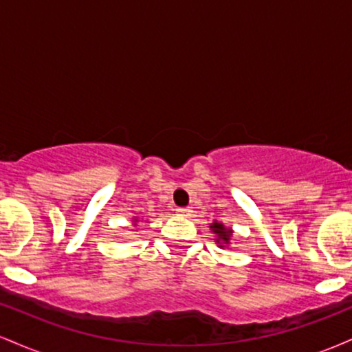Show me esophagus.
Instances as JSON below:
<instances>
[{"mask_svg": "<svg viewBox=\"0 0 352 352\" xmlns=\"http://www.w3.org/2000/svg\"><path fill=\"white\" fill-rule=\"evenodd\" d=\"M175 212H177V215H182V217H188L190 213L193 212V210L190 208V207H179V208H175Z\"/></svg>", "mask_w": 352, "mask_h": 352, "instance_id": "esophagus-1", "label": "esophagus"}]
</instances>
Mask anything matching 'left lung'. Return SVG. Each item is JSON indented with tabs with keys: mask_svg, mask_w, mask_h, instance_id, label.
I'll return each mask as SVG.
<instances>
[{
	"mask_svg": "<svg viewBox=\"0 0 352 352\" xmlns=\"http://www.w3.org/2000/svg\"><path fill=\"white\" fill-rule=\"evenodd\" d=\"M212 230H213V233H215V235L218 236L217 238V243H220V241H221V243H228L230 236H232V230L225 228L223 225L218 223V221H215V223L212 225Z\"/></svg>",
	"mask_w": 352,
	"mask_h": 352,
	"instance_id": "obj_1",
	"label": "left lung"
}]
</instances>
